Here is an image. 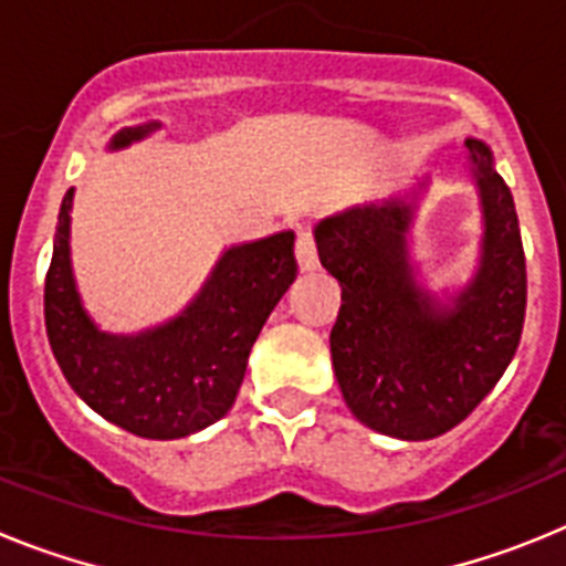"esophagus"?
<instances>
[{
  "mask_svg": "<svg viewBox=\"0 0 566 566\" xmlns=\"http://www.w3.org/2000/svg\"><path fill=\"white\" fill-rule=\"evenodd\" d=\"M297 263L303 272H312L317 269V243H314V234L312 229H300L297 232Z\"/></svg>",
  "mask_w": 566,
  "mask_h": 566,
  "instance_id": "obj_1",
  "label": "esophagus"
}]
</instances>
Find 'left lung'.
<instances>
[{
	"mask_svg": "<svg viewBox=\"0 0 566 566\" xmlns=\"http://www.w3.org/2000/svg\"><path fill=\"white\" fill-rule=\"evenodd\" d=\"M484 203L476 280L439 312L405 258L411 207H354L319 223L317 254L343 286L332 359L345 405L388 437H442L473 413L516 354L527 308L518 214L482 142H464Z\"/></svg>",
	"mask_w": 566,
	"mask_h": 566,
	"instance_id": "8db88e82",
	"label": "left lung"
}]
</instances>
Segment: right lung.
Segmentation results:
<instances>
[{
  "mask_svg": "<svg viewBox=\"0 0 566 566\" xmlns=\"http://www.w3.org/2000/svg\"><path fill=\"white\" fill-rule=\"evenodd\" d=\"M147 129H122L113 147ZM70 203L73 189L59 209L44 277V328L70 388L104 419L144 439H181L218 422L238 397L260 328L297 277L294 234L229 249L181 317L138 337H109L78 303L70 272Z\"/></svg>",
  "mask_w": 566,
  "mask_h": 566,
  "instance_id": "add662e5",
  "label": "right lung"
}]
</instances>
